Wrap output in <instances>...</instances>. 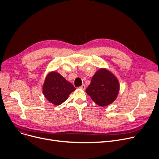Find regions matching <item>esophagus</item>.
Instances as JSON below:
<instances>
[{
  "instance_id": "1",
  "label": "esophagus",
  "mask_w": 159,
  "mask_h": 159,
  "mask_svg": "<svg viewBox=\"0 0 159 159\" xmlns=\"http://www.w3.org/2000/svg\"><path fill=\"white\" fill-rule=\"evenodd\" d=\"M79 88H80V89H86V85H85V84H83L81 86L79 87Z\"/></svg>"
}]
</instances>
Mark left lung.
<instances>
[{
  "label": "left lung",
  "instance_id": "8db88e82",
  "mask_svg": "<svg viewBox=\"0 0 159 159\" xmlns=\"http://www.w3.org/2000/svg\"><path fill=\"white\" fill-rule=\"evenodd\" d=\"M119 89V82L113 74L106 69H100L93 75L86 91L97 105L105 107L117 98Z\"/></svg>",
  "mask_w": 159,
  "mask_h": 159
}]
</instances>
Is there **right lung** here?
Listing matches in <instances>:
<instances>
[{"instance_id":"1","label":"right lung","mask_w":159,"mask_h":159,"mask_svg":"<svg viewBox=\"0 0 159 159\" xmlns=\"http://www.w3.org/2000/svg\"><path fill=\"white\" fill-rule=\"evenodd\" d=\"M76 88L59 73L53 71L48 74L43 86L45 98L56 105L65 102Z\"/></svg>"}]
</instances>
